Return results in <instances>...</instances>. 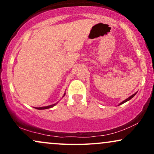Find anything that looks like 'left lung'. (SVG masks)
Wrapping results in <instances>:
<instances>
[{
    "instance_id": "obj_1",
    "label": "left lung",
    "mask_w": 154,
    "mask_h": 154,
    "mask_svg": "<svg viewBox=\"0 0 154 154\" xmlns=\"http://www.w3.org/2000/svg\"><path fill=\"white\" fill-rule=\"evenodd\" d=\"M136 93H135V94H133V95H131V96H130V97H129V98H127V99H126V100H123V101H122V103H119V105H121V104H122V103H125V102L128 101V100H130V99H131V98H133V97H134V96H135V94H136Z\"/></svg>"
}]
</instances>
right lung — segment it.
<instances>
[{"instance_id": "right-lung-1", "label": "right lung", "mask_w": 154, "mask_h": 154, "mask_svg": "<svg viewBox=\"0 0 154 154\" xmlns=\"http://www.w3.org/2000/svg\"><path fill=\"white\" fill-rule=\"evenodd\" d=\"M65 95V93L64 94H63V97ZM58 103V102H57ZM54 103V104H53V105H50V106H43V107H38V108H35V109H39V110H41V109H50V108H52V107H54L55 105H56V103Z\"/></svg>"}]
</instances>
